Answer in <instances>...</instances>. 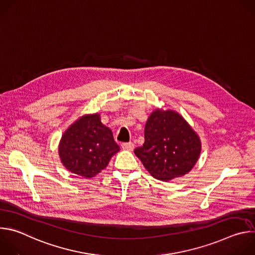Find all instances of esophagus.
Instances as JSON below:
<instances>
[{
  "label": "esophagus",
  "mask_w": 255,
  "mask_h": 255,
  "mask_svg": "<svg viewBox=\"0 0 255 255\" xmlns=\"http://www.w3.org/2000/svg\"><path fill=\"white\" fill-rule=\"evenodd\" d=\"M121 146H122V148H123L124 150H129V151H131V150H133V148H134V144H133L132 142H124V143L121 144Z\"/></svg>",
  "instance_id": "34e87169"
}]
</instances>
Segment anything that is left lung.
<instances>
[{"mask_svg":"<svg viewBox=\"0 0 255 255\" xmlns=\"http://www.w3.org/2000/svg\"><path fill=\"white\" fill-rule=\"evenodd\" d=\"M144 138L134 153L154 178L162 181L187 174L201 153L200 137L172 110L153 111L145 124Z\"/></svg>","mask_w":255,"mask_h":255,"instance_id":"left-lung-1","label":"left lung"}]
</instances>
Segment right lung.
<instances>
[{
	"label": "right lung",
	"mask_w": 255,
	"mask_h": 255,
	"mask_svg": "<svg viewBox=\"0 0 255 255\" xmlns=\"http://www.w3.org/2000/svg\"><path fill=\"white\" fill-rule=\"evenodd\" d=\"M119 150L111 129L102 124L98 113L85 115L71 124L58 146L65 168L87 178L101 172Z\"/></svg>",
	"instance_id": "obj_1"
}]
</instances>
